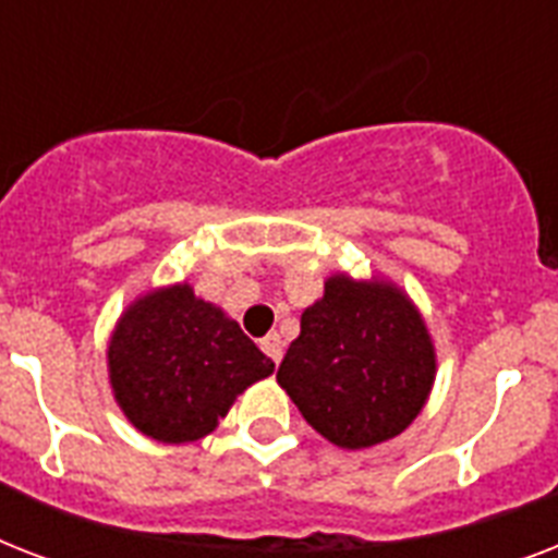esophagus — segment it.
<instances>
[{
  "label": "esophagus",
  "mask_w": 558,
  "mask_h": 558,
  "mask_svg": "<svg viewBox=\"0 0 558 558\" xmlns=\"http://www.w3.org/2000/svg\"><path fill=\"white\" fill-rule=\"evenodd\" d=\"M260 350L278 365L280 359H283V339H280V332H269L266 339H260Z\"/></svg>",
  "instance_id": "esophagus-1"
}]
</instances>
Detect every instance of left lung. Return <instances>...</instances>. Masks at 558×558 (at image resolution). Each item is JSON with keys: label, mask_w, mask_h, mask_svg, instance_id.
Masks as SVG:
<instances>
[{"label": "left lung", "mask_w": 558, "mask_h": 558, "mask_svg": "<svg viewBox=\"0 0 558 558\" xmlns=\"http://www.w3.org/2000/svg\"><path fill=\"white\" fill-rule=\"evenodd\" d=\"M437 356L423 315L388 280L332 275L301 315L278 381L315 432L341 449H371L414 423Z\"/></svg>", "instance_id": "8db88e82"}]
</instances>
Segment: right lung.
I'll list each match as a JSON object with an SVG mask.
<instances>
[{"mask_svg":"<svg viewBox=\"0 0 558 558\" xmlns=\"http://www.w3.org/2000/svg\"><path fill=\"white\" fill-rule=\"evenodd\" d=\"M107 362L124 416L159 442L210 434L248 385L275 371L240 324L193 295L191 283L153 289L126 306Z\"/></svg>","mask_w":558,"mask_h":558,"instance_id":"obj_1","label":"right lung"}]
</instances>
